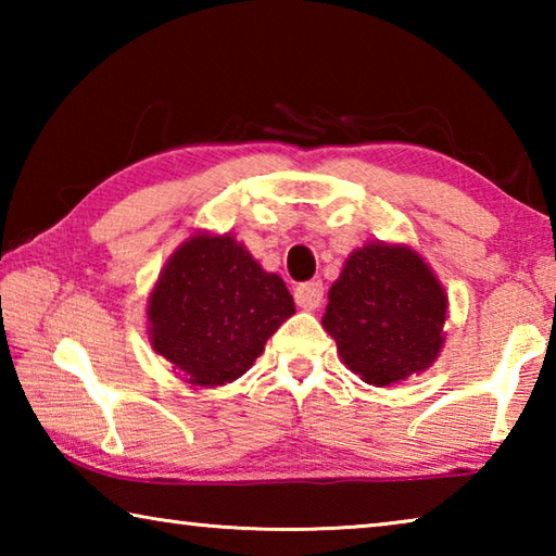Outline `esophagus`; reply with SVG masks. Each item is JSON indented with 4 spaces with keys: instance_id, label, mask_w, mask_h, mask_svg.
I'll use <instances>...</instances> for the list:
<instances>
[{
    "instance_id": "34e87169",
    "label": "esophagus",
    "mask_w": 556,
    "mask_h": 556,
    "mask_svg": "<svg viewBox=\"0 0 556 556\" xmlns=\"http://www.w3.org/2000/svg\"><path fill=\"white\" fill-rule=\"evenodd\" d=\"M294 299L299 308H304V312H314V308L321 306L324 301V285L321 281H304V285L296 287Z\"/></svg>"
}]
</instances>
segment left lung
<instances>
[{"label":"left lung","mask_w":556,"mask_h":556,"mask_svg":"<svg viewBox=\"0 0 556 556\" xmlns=\"http://www.w3.org/2000/svg\"><path fill=\"white\" fill-rule=\"evenodd\" d=\"M448 296L409 244L368 242L348 255L321 318L348 370L388 388L429 370L444 348Z\"/></svg>","instance_id":"8db88e82"}]
</instances>
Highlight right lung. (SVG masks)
<instances>
[{"instance_id":"obj_1","label":"right lung","mask_w":556,"mask_h":556,"mask_svg":"<svg viewBox=\"0 0 556 556\" xmlns=\"http://www.w3.org/2000/svg\"><path fill=\"white\" fill-rule=\"evenodd\" d=\"M285 279L262 269L235 235L199 230L166 260L149 294L147 336L193 388L242 378L294 314Z\"/></svg>"}]
</instances>
